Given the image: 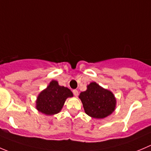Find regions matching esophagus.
<instances>
[{
  "label": "esophagus",
  "mask_w": 151,
  "mask_h": 151,
  "mask_svg": "<svg viewBox=\"0 0 151 151\" xmlns=\"http://www.w3.org/2000/svg\"><path fill=\"white\" fill-rule=\"evenodd\" d=\"M73 93H74V95L75 96H78V91L77 90H73Z\"/></svg>",
  "instance_id": "1"
}]
</instances>
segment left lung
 Returning a JSON list of instances; mask_svg holds the SVG:
<instances>
[{
  "mask_svg": "<svg viewBox=\"0 0 151 151\" xmlns=\"http://www.w3.org/2000/svg\"><path fill=\"white\" fill-rule=\"evenodd\" d=\"M79 98L86 114L95 119H103L115 111L116 99L114 94L96 82H91L87 89L81 92Z\"/></svg>",
  "mask_w": 151,
  "mask_h": 151,
  "instance_id": "left-lung-1",
  "label": "left lung"
}]
</instances>
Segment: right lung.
I'll use <instances>...</instances> for the list:
<instances>
[{
  "label": "right lung",
  "mask_w": 151,
  "mask_h": 151,
  "mask_svg": "<svg viewBox=\"0 0 151 151\" xmlns=\"http://www.w3.org/2000/svg\"><path fill=\"white\" fill-rule=\"evenodd\" d=\"M72 96L69 88L60 86L57 80H52L37 97L36 109L49 116L57 114L60 112L67 98Z\"/></svg>",
  "instance_id": "1"
}]
</instances>
